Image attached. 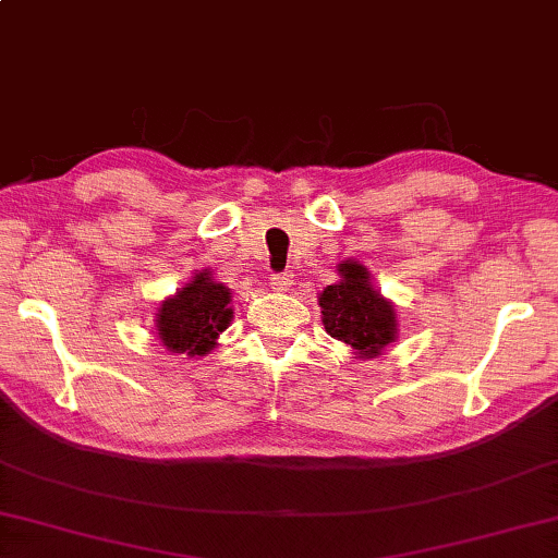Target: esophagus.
Returning a JSON list of instances; mask_svg holds the SVG:
<instances>
[{
	"label": "esophagus",
	"mask_w": 558,
	"mask_h": 558,
	"mask_svg": "<svg viewBox=\"0 0 558 558\" xmlns=\"http://www.w3.org/2000/svg\"><path fill=\"white\" fill-rule=\"evenodd\" d=\"M269 283H271V289L279 291V293H283V291H289V289H291L293 275H287V271H283V275H271Z\"/></svg>",
	"instance_id": "34e87169"
}]
</instances>
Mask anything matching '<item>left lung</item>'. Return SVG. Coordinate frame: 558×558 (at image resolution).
<instances>
[{"label": "left lung", "instance_id": "obj_1", "mask_svg": "<svg viewBox=\"0 0 558 558\" xmlns=\"http://www.w3.org/2000/svg\"><path fill=\"white\" fill-rule=\"evenodd\" d=\"M338 277L318 293L325 330L350 347L354 360H374L398 340L393 301L374 287L372 271L362 262H340Z\"/></svg>", "mask_w": 558, "mask_h": 558}]
</instances>
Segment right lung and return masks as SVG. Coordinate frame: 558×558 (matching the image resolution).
Returning a JSON list of instances; mask_svg holds the SVG:
<instances>
[{"label":"right lung","mask_w":558,"mask_h":558,"mask_svg":"<svg viewBox=\"0 0 558 558\" xmlns=\"http://www.w3.org/2000/svg\"><path fill=\"white\" fill-rule=\"evenodd\" d=\"M233 293L211 269L194 271L184 287L155 311V335L167 352L206 356L233 320Z\"/></svg>","instance_id":"right-lung-1"}]
</instances>
